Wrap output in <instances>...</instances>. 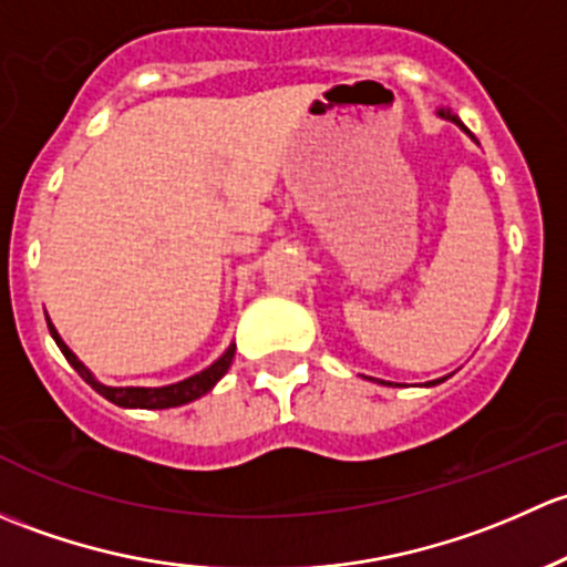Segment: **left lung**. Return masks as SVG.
Instances as JSON below:
<instances>
[{"mask_svg": "<svg viewBox=\"0 0 567 567\" xmlns=\"http://www.w3.org/2000/svg\"><path fill=\"white\" fill-rule=\"evenodd\" d=\"M436 116H442V120H451V122H456V125L461 127V131H464V133H466V136H470V138H472V142H477V138H475V136H472V133H470V127H466V125H464V122H461V120H458V116H456V114H453V111H451V109H436ZM445 379H447V377H442V379H434V382H425V384H429V388H431V384H440V382H445ZM379 384H393V382H379Z\"/></svg>", "mask_w": 567, "mask_h": 567, "instance_id": "left-lung-1", "label": "left lung"}]
</instances>
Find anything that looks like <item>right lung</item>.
I'll use <instances>...</instances> for the list:
<instances>
[{
	"instance_id": "right-lung-1",
	"label": "right lung",
	"mask_w": 567,
	"mask_h": 567,
	"mask_svg": "<svg viewBox=\"0 0 567 567\" xmlns=\"http://www.w3.org/2000/svg\"><path fill=\"white\" fill-rule=\"evenodd\" d=\"M45 322H49L51 338H54L60 352L68 358V363L79 371V377L84 379L86 384H92V390H97L103 399H109L111 404L116 406H125V410H172V406H183V404H190V401L202 399V395H207L209 390L224 379V373L229 371L231 360H235V349H237L235 343H229V349H226L213 365H207L204 371L194 373V377L183 379V382L163 384V388H111V384L97 382L95 373L86 369V365L70 352V347L62 341L60 332H56V327L51 324L49 317H45Z\"/></svg>"
}]
</instances>
